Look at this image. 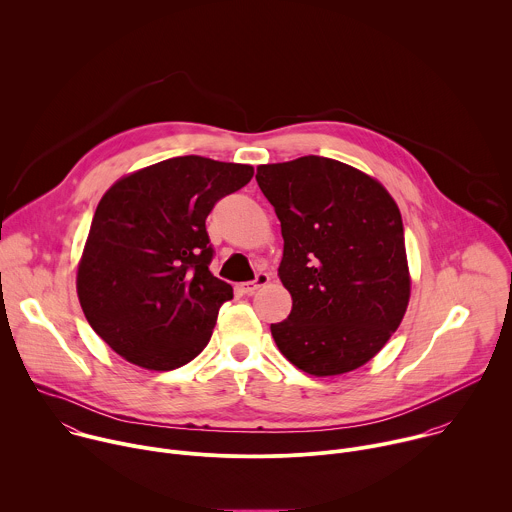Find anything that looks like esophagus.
<instances>
[{
  "label": "esophagus",
  "instance_id": "1",
  "mask_svg": "<svg viewBox=\"0 0 512 512\" xmlns=\"http://www.w3.org/2000/svg\"><path fill=\"white\" fill-rule=\"evenodd\" d=\"M267 283H269V273L259 271V273L255 275V279H253V281H245V283H241L239 287H241V291H243V293L251 295V293H255L259 287H263V285H267Z\"/></svg>",
  "mask_w": 512,
  "mask_h": 512
}]
</instances>
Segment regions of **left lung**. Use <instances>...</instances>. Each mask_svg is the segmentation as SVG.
<instances>
[{
	"label": "left lung",
	"instance_id": "1",
	"mask_svg": "<svg viewBox=\"0 0 512 512\" xmlns=\"http://www.w3.org/2000/svg\"><path fill=\"white\" fill-rule=\"evenodd\" d=\"M255 179L281 223L277 275L293 299L271 323L279 352L311 376L364 366L410 299L398 205L362 170L315 154L261 164Z\"/></svg>",
	"mask_w": 512,
	"mask_h": 512
}]
</instances>
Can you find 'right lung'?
<instances>
[{"label": "right lung", "mask_w": 512, "mask_h": 512, "mask_svg": "<svg viewBox=\"0 0 512 512\" xmlns=\"http://www.w3.org/2000/svg\"><path fill=\"white\" fill-rule=\"evenodd\" d=\"M253 179V166L189 154L120 179L96 207L78 267L92 329L124 360L168 372L209 344L233 287L209 265L205 221Z\"/></svg>", "instance_id": "right-lung-1"}]
</instances>
